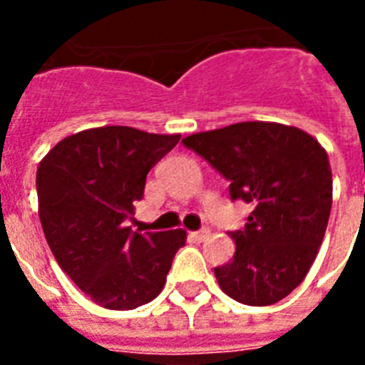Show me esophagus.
Masks as SVG:
<instances>
[{
    "instance_id": "1",
    "label": "esophagus",
    "mask_w": 365,
    "mask_h": 365,
    "mask_svg": "<svg viewBox=\"0 0 365 365\" xmlns=\"http://www.w3.org/2000/svg\"><path fill=\"white\" fill-rule=\"evenodd\" d=\"M208 235H210L208 229H200V231H193V233H191V239L197 240V242H202V240H206Z\"/></svg>"
}]
</instances>
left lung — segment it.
Segmentation results:
<instances>
[{"instance_id": "1", "label": "left lung", "mask_w": 365, "mask_h": 365, "mask_svg": "<svg viewBox=\"0 0 365 365\" xmlns=\"http://www.w3.org/2000/svg\"><path fill=\"white\" fill-rule=\"evenodd\" d=\"M229 182L231 200L252 206L231 231L233 259L214 269L220 288L252 307L272 305L307 277L331 210L328 153L307 132L248 121L183 138Z\"/></svg>"}]
</instances>
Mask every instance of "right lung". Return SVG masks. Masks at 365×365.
<instances>
[{
	"label": "right lung",
	"instance_id": "obj_1",
	"mask_svg": "<svg viewBox=\"0 0 365 365\" xmlns=\"http://www.w3.org/2000/svg\"><path fill=\"white\" fill-rule=\"evenodd\" d=\"M180 142L132 126H100L64 138L39 163V220L62 271L96 305L130 311L160 294L185 231L125 227L148 172Z\"/></svg>",
	"mask_w": 365,
	"mask_h": 365
}]
</instances>
